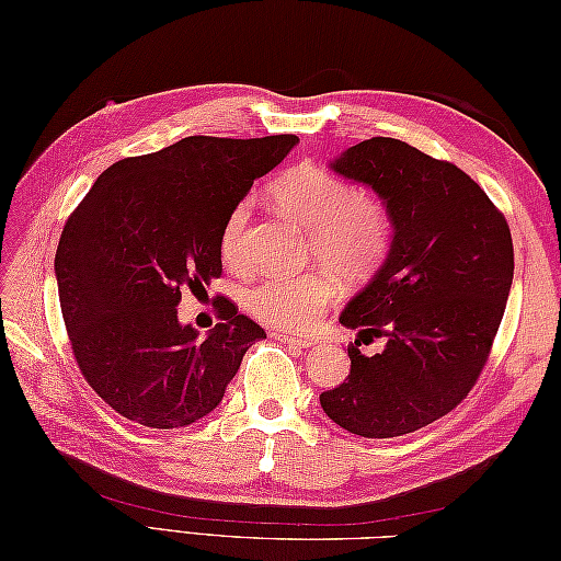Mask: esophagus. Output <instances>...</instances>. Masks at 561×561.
<instances>
[{
	"label": "esophagus",
	"mask_w": 561,
	"mask_h": 561,
	"mask_svg": "<svg viewBox=\"0 0 561 561\" xmlns=\"http://www.w3.org/2000/svg\"><path fill=\"white\" fill-rule=\"evenodd\" d=\"M272 337H274V340H279V342H284V344H294V347H311V344H313V340H311V337L289 335V332H279V330H274V332H272Z\"/></svg>",
	"instance_id": "1"
}]
</instances>
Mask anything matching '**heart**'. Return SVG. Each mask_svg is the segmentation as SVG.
Wrapping results in <instances>:
<instances>
[{
  "instance_id": "1",
  "label": "heart",
  "mask_w": 561,
  "mask_h": 561,
  "mask_svg": "<svg viewBox=\"0 0 561 561\" xmlns=\"http://www.w3.org/2000/svg\"><path fill=\"white\" fill-rule=\"evenodd\" d=\"M270 197L284 217L308 229L313 253L342 277L362 279L383 262L392 238L390 214L378 197L356 193L344 178L316 163H299L272 183ZM248 224L250 205L238 202L221 226L226 265L245 262ZM335 294L337 284L323 270L294 277L267 274L245 291L243 304L265 325L306 328Z\"/></svg>"
}]
</instances>
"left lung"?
<instances>
[{
  "label": "left lung",
  "instance_id": "1",
  "mask_svg": "<svg viewBox=\"0 0 561 561\" xmlns=\"http://www.w3.org/2000/svg\"><path fill=\"white\" fill-rule=\"evenodd\" d=\"M330 169L383 199L392 238L340 316L386 347L366 356L356 340L347 380L320 408L356 436L412 434L456 408L490 356L514 282L508 224L468 173L408 141L366 139Z\"/></svg>",
  "mask_w": 561,
  "mask_h": 561
}]
</instances>
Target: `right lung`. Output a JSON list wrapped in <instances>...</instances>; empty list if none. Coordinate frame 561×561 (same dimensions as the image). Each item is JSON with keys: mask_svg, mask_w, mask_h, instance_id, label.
I'll list each match as a JSON object with an SVG mask.
<instances>
[{"mask_svg": "<svg viewBox=\"0 0 561 561\" xmlns=\"http://www.w3.org/2000/svg\"><path fill=\"white\" fill-rule=\"evenodd\" d=\"M299 137H185L113 163L71 214L55 255L59 306L89 386L125 420L178 428L224 398L265 335L219 296L207 337L178 320L183 291L221 274V226Z\"/></svg>", "mask_w": 561, "mask_h": 561, "instance_id": "add662e5", "label": "right lung"}]
</instances>
